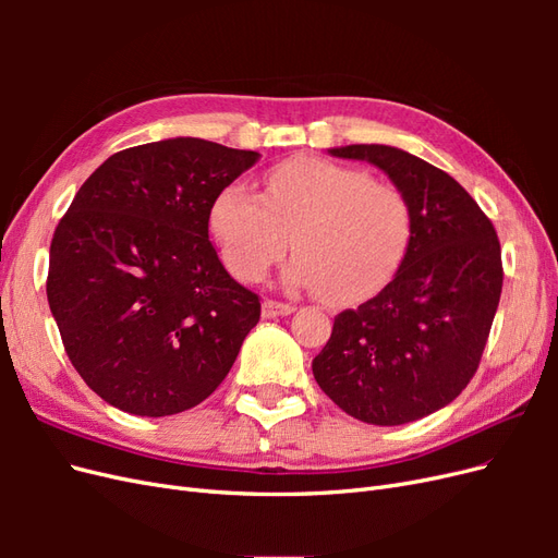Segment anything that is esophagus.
I'll list each match as a JSON object with an SVG mask.
<instances>
[{"label":"esophagus","instance_id":"esophagus-1","mask_svg":"<svg viewBox=\"0 0 558 558\" xmlns=\"http://www.w3.org/2000/svg\"><path fill=\"white\" fill-rule=\"evenodd\" d=\"M295 307L289 305V302H277V300H265L263 302V316L265 318H277V316H289L293 314Z\"/></svg>","mask_w":558,"mask_h":558}]
</instances>
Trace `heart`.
Here are the masks:
<instances>
[{"mask_svg":"<svg viewBox=\"0 0 558 558\" xmlns=\"http://www.w3.org/2000/svg\"><path fill=\"white\" fill-rule=\"evenodd\" d=\"M209 230L242 281H260L291 238L286 283L342 305L377 293L398 272L414 221L393 185L332 160L293 158L267 172L263 195L244 183L218 191Z\"/></svg>","mask_w":558,"mask_h":558,"instance_id":"obj_1","label":"heart"}]
</instances>
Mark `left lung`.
<instances>
[{
  "instance_id": "left-lung-1",
  "label": "left lung",
  "mask_w": 558,
  "mask_h": 558,
  "mask_svg": "<svg viewBox=\"0 0 558 558\" xmlns=\"http://www.w3.org/2000/svg\"><path fill=\"white\" fill-rule=\"evenodd\" d=\"M330 154L388 174L414 230L396 277L335 316L314 379L353 418L410 424L442 410L477 373L502 291L498 234L459 181L408 150L351 144Z\"/></svg>"
}]
</instances>
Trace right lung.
<instances>
[{"instance_id":"obj_1","label":"right lung","mask_w":558,"mask_h":558,"mask_svg":"<svg viewBox=\"0 0 558 558\" xmlns=\"http://www.w3.org/2000/svg\"><path fill=\"white\" fill-rule=\"evenodd\" d=\"M258 158L195 137L132 146L60 218L48 305L76 373L113 408L179 414L230 373L260 300L218 260L209 209Z\"/></svg>"}]
</instances>
